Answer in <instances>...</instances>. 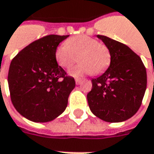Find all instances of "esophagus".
I'll return each instance as SVG.
<instances>
[{
  "mask_svg": "<svg viewBox=\"0 0 154 154\" xmlns=\"http://www.w3.org/2000/svg\"><path fill=\"white\" fill-rule=\"evenodd\" d=\"M75 81H76V84H77V85H79V84L82 83V79H80V78H77Z\"/></svg>",
  "mask_w": 154,
  "mask_h": 154,
  "instance_id": "esophagus-1",
  "label": "esophagus"
}]
</instances>
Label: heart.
Listing matches in <instances>:
<instances>
[{"instance_id": "obj_1", "label": "heart", "mask_w": 154, "mask_h": 154, "mask_svg": "<svg viewBox=\"0 0 154 154\" xmlns=\"http://www.w3.org/2000/svg\"><path fill=\"white\" fill-rule=\"evenodd\" d=\"M78 56L81 63L69 71L70 75L77 77L90 73L93 75L102 73L108 68L112 60L107 46L85 35L72 37L66 43H62L56 48V61L63 68L72 66Z\"/></svg>"}]
</instances>
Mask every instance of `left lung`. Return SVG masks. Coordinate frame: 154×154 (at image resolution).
<instances>
[{
  "instance_id": "8db88e82",
  "label": "left lung",
  "mask_w": 154,
  "mask_h": 154,
  "mask_svg": "<svg viewBox=\"0 0 154 154\" xmlns=\"http://www.w3.org/2000/svg\"><path fill=\"white\" fill-rule=\"evenodd\" d=\"M97 37L109 48L112 60L108 69L92 79V89L87 94L88 106L106 122H123L140 108L146 88V67L128 46L106 35Z\"/></svg>"
}]
</instances>
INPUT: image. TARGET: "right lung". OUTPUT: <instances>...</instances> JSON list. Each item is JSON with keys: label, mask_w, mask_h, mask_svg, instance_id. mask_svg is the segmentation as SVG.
<instances>
[{"label": "right lung", "mask_w": 154, "mask_h": 154, "mask_svg": "<svg viewBox=\"0 0 154 154\" xmlns=\"http://www.w3.org/2000/svg\"><path fill=\"white\" fill-rule=\"evenodd\" d=\"M68 36L48 35L35 40L10 64L8 81L12 103L32 122L52 121L66 108L76 82L58 65L55 51Z\"/></svg>", "instance_id": "1"}]
</instances>
